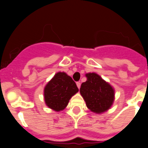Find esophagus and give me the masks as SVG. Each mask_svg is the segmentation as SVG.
<instances>
[{
    "label": "esophagus",
    "mask_w": 148,
    "mask_h": 148,
    "mask_svg": "<svg viewBox=\"0 0 148 148\" xmlns=\"http://www.w3.org/2000/svg\"><path fill=\"white\" fill-rule=\"evenodd\" d=\"M76 85H77V87H78V89H80V87H81V83L80 82H76Z\"/></svg>",
    "instance_id": "obj_1"
}]
</instances>
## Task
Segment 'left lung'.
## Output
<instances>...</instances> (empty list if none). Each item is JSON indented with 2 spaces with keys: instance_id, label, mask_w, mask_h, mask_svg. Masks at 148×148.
<instances>
[{
  "instance_id": "8db88e82",
  "label": "left lung",
  "mask_w": 148,
  "mask_h": 148,
  "mask_svg": "<svg viewBox=\"0 0 148 148\" xmlns=\"http://www.w3.org/2000/svg\"><path fill=\"white\" fill-rule=\"evenodd\" d=\"M87 80L82 84L81 95L87 107L96 113L108 110L114 101V90L96 73L86 74Z\"/></svg>"
}]
</instances>
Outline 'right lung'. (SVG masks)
Instances as JSON below:
<instances>
[{"label": "right lung", "mask_w": 148, "mask_h": 148, "mask_svg": "<svg viewBox=\"0 0 148 148\" xmlns=\"http://www.w3.org/2000/svg\"><path fill=\"white\" fill-rule=\"evenodd\" d=\"M78 91L76 84L71 77L65 73H56L44 88L46 104L56 111L62 110Z\"/></svg>", "instance_id": "obj_1"}]
</instances>
